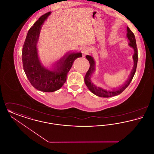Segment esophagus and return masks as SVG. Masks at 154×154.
I'll list each match as a JSON object with an SVG mask.
<instances>
[{
    "instance_id": "1",
    "label": "esophagus",
    "mask_w": 154,
    "mask_h": 154,
    "mask_svg": "<svg viewBox=\"0 0 154 154\" xmlns=\"http://www.w3.org/2000/svg\"><path fill=\"white\" fill-rule=\"evenodd\" d=\"M90 52V48L89 47H85L82 49V53L84 55H87Z\"/></svg>"
}]
</instances>
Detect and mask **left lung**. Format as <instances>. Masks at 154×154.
Here are the masks:
<instances>
[{
	"label": "left lung",
	"instance_id": "1",
	"mask_svg": "<svg viewBox=\"0 0 154 154\" xmlns=\"http://www.w3.org/2000/svg\"><path fill=\"white\" fill-rule=\"evenodd\" d=\"M127 37L129 39V45L134 49V54L133 55V58L134 60V67L132 70L131 74L130 75V77L128 79V80L126 81V82L123 85H122L120 88H118L117 90H113L112 91H108L106 90L103 89V88L96 87L92 82H91V81L90 80V78L91 77V74L95 70V61L94 58L89 55H87L86 58L88 59L89 62V69L85 74L84 81L85 83L88 87V89L95 95L102 97H110L114 96H117L120 94H121L126 88H127L129 85L130 84L131 81L132 80L136 70V67L137 65V60H138V54H137V45L136 42V38L134 33L131 31V30L129 29V27H127Z\"/></svg>",
	"mask_w": 154,
	"mask_h": 154
}]
</instances>
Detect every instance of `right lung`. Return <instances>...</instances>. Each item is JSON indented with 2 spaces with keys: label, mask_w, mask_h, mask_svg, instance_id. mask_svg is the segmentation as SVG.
Here are the masks:
<instances>
[{
  "label": "right lung",
  "mask_w": 154,
  "mask_h": 154,
  "mask_svg": "<svg viewBox=\"0 0 154 154\" xmlns=\"http://www.w3.org/2000/svg\"><path fill=\"white\" fill-rule=\"evenodd\" d=\"M51 13L41 16L30 28L22 51L23 68L27 78L34 88L45 92H52L61 88L66 82L67 75L74 61L82 57L81 52L66 54L55 65L54 71L46 69L42 65L38 58L37 42L42 25Z\"/></svg>",
  "instance_id": "obj_1"
}]
</instances>
